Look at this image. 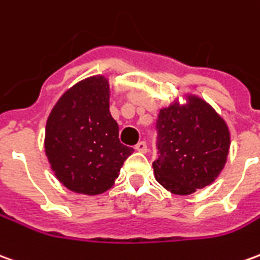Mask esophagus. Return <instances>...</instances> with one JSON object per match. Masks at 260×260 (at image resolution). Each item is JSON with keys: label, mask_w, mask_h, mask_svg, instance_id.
Instances as JSON below:
<instances>
[{"label": "esophagus", "mask_w": 260, "mask_h": 260, "mask_svg": "<svg viewBox=\"0 0 260 260\" xmlns=\"http://www.w3.org/2000/svg\"><path fill=\"white\" fill-rule=\"evenodd\" d=\"M135 150H138V152H141V153H146V150H148V146H146V143L143 142H138L135 145Z\"/></svg>", "instance_id": "esophagus-1"}]
</instances>
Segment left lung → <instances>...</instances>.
Instances as JSON below:
<instances>
[{
  "instance_id": "1",
  "label": "left lung",
  "mask_w": 260,
  "mask_h": 260,
  "mask_svg": "<svg viewBox=\"0 0 260 260\" xmlns=\"http://www.w3.org/2000/svg\"><path fill=\"white\" fill-rule=\"evenodd\" d=\"M159 157L153 161L156 181L168 191L188 196L210 186L222 172L231 135L224 118L199 95L186 94L157 114Z\"/></svg>"
}]
</instances>
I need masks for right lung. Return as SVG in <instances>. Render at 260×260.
Returning <instances> with one entry per match:
<instances>
[{"instance_id":"right-lung-1","label":"right lung","mask_w":260,"mask_h":260,"mask_svg":"<svg viewBox=\"0 0 260 260\" xmlns=\"http://www.w3.org/2000/svg\"><path fill=\"white\" fill-rule=\"evenodd\" d=\"M110 94L108 79L91 76L63 92L49 114L45 153L56 179L70 191H107L134 152L119 142Z\"/></svg>"}]
</instances>
